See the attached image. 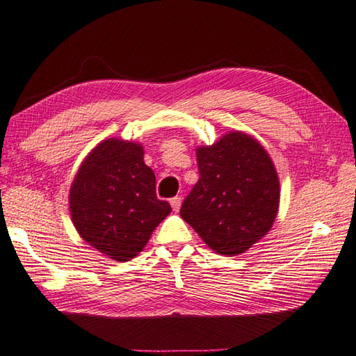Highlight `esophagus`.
Masks as SVG:
<instances>
[{
	"label": "esophagus",
	"instance_id": "1",
	"mask_svg": "<svg viewBox=\"0 0 356 356\" xmlns=\"http://www.w3.org/2000/svg\"><path fill=\"white\" fill-rule=\"evenodd\" d=\"M181 197L179 195H177V197H173V199H170V205H172V208H173V211H179V208H181Z\"/></svg>",
	"mask_w": 356,
	"mask_h": 356
}]
</instances>
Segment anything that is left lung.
<instances>
[{"mask_svg":"<svg viewBox=\"0 0 356 356\" xmlns=\"http://www.w3.org/2000/svg\"><path fill=\"white\" fill-rule=\"evenodd\" d=\"M200 178L179 214L209 248L235 255L257 243L275 222L279 179L264 147L230 132L197 149Z\"/></svg>","mask_w":356,"mask_h":356,"instance_id":"obj_1","label":"left lung"}]
</instances>
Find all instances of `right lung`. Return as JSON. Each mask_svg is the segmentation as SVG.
<instances>
[{"mask_svg":"<svg viewBox=\"0 0 356 356\" xmlns=\"http://www.w3.org/2000/svg\"><path fill=\"white\" fill-rule=\"evenodd\" d=\"M80 236L110 259H134L172 211L156 195L154 172L140 145L108 138L86 157L69 195Z\"/></svg>","mask_w":356,"mask_h":356,"instance_id":"right-lung-1","label":"right lung"}]
</instances>
